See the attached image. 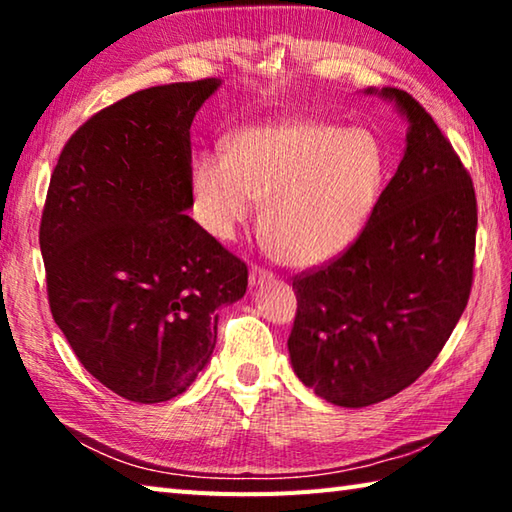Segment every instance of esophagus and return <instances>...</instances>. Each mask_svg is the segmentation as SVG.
Segmentation results:
<instances>
[{
  "label": "esophagus",
  "mask_w": 512,
  "mask_h": 512,
  "mask_svg": "<svg viewBox=\"0 0 512 512\" xmlns=\"http://www.w3.org/2000/svg\"><path fill=\"white\" fill-rule=\"evenodd\" d=\"M248 282H250V287H264V284H268V282H273V273H268V271H264V268H250V275H248Z\"/></svg>",
  "instance_id": "1"
}]
</instances>
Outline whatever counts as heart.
I'll return each mask as SVG.
<instances>
[{"label": "heart", "mask_w": 512, "mask_h": 512, "mask_svg": "<svg viewBox=\"0 0 512 512\" xmlns=\"http://www.w3.org/2000/svg\"><path fill=\"white\" fill-rule=\"evenodd\" d=\"M384 158L363 128L316 119L250 126L225 140V158L198 153L189 164L196 223L232 241L262 203L266 246L284 264L332 262L361 237L377 203Z\"/></svg>", "instance_id": "1"}]
</instances>
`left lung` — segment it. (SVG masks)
Masks as SVG:
<instances>
[{"mask_svg":"<svg viewBox=\"0 0 512 512\" xmlns=\"http://www.w3.org/2000/svg\"><path fill=\"white\" fill-rule=\"evenodd\" d=\"M409 121L404 158L361 237L329 266L293 277V372L345 409L411 386L443 350L472 289L470 173L411 94L368 88Z\"/></svg>","mask_w":512,"mask_h":512,"instance_id":"8db88e82","label":"left lung"}]
</instances>
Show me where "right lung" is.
<instances>
[{
    "instance_id": "add662e5",
    "label": "right lung",
    "mask_w": 512,
    "mask_h": 512,
    "mask_svg": "<svg viewBox=\"0 0 512 512\" xmlns=\"http://www.w3.org/2000/svg\"><path fill=\"white\" fill-rule=\"evenodd\" d=\"M219 79L158 85L90 117L60 153L40 223L49 307L83 368L124 400L185 393L216 309L248 268L192 216L189 128Z\"/></svg>"
}]
</instances>
